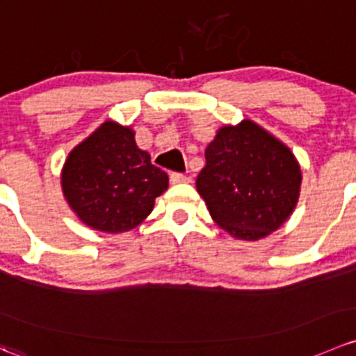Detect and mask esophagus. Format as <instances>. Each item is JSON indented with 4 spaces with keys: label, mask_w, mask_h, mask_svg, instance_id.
Segmentation results:
<instances>
[{
    "label": "esophagus",
    "mask_w": 356,
    "mask_h": 356,
    "mask_svg": "<svg viewBox=\"0 0 356 356\" xmlns=\"http://www.w3.org/2000/svg\"><path fill=\"white\" fill-rule=\"evenodd\" d=\"M189 177H186L184 174H179V172H172L170 174V182L172 184H181V182H188Z\"/></svg>",
    "instance_id": "1"
}]
</instances>
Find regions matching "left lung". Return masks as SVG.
I'll list each match as a JSON object with an SVG mask.
<instances>
[{
  "instance_id": "obj_1",
  "label": "left lung",
  "mask_w": 356,
  "mask_h": 356,
  "mask_svg": "<svg viewBox=\"0 0 356 356\" xmlns=\"http://www.w3.org/2000/svg\"><path fill=\"white\" fill-rule=\"evenodd\" d=\"M196 189L212 219L238 240L277 231L294 212L301 167L284 143L250 120L220 127L205 149Z\"/></svg>"
}]
</instances>
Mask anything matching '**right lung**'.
<instances>
[{"label":"right lung","instance_id":"1","mask_svg":"<svg viewBox=\"0 0 356 356\" xmlns=\"http://www.w3.org/2000/svg\"><path fill=\"white\" fill-rule=\"evenodd\" d=\"M134 130L104 122L69 153L62 193L81 222L102 233H125L151 213L168 175L137 147Z\"/></svg>","mask_w":356,"mask_h":356}]
</instances>
